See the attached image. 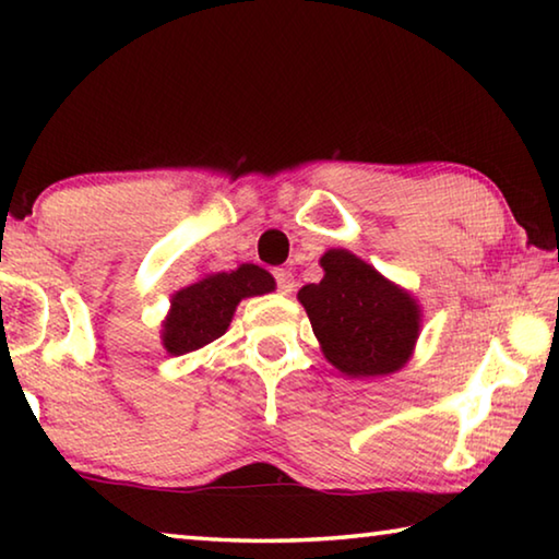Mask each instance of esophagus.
<instances>
[{
	"mask_svg": "<svg viewBox=\"0 0 559 559\" xmlns=\"http://www.w3.org/2000/svg\"><path fill=\"white\" fill-rule=\"evenodd\" d=\"M273 276H276L278 290L283 296H288V293H293V288H296V278H293V273L288 269H276L273 271Z\"/></svg>",
	"mask_w": 559,
	"mask_h": 559,
	"instance_id": "34e87169",
	"label": "esophagus"
}]
</instances>
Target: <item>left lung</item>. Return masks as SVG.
<instances>
[{
  "label": "left lung",
  "mask_w": 559,
  "mask_h": 559,
  "mask_svg": "<svg viewBox=\"0 0 559 559\" xmlns=\"http://www.w3.org/2000/svg\"><path fill=\"white\" fill-rule=\"evenodd\" d=\"M320 269L298 300L328 362L355 380L400 372L421 333L416 298L347 249H328Z\"/></svg>",
  "instance_id": "8db88e82"
}]
</instances>
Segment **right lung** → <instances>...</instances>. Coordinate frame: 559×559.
<instances>
[{
    "instance_id": "right-lung-1",
    "label": "right lung",
    "mask_w": 559,
    "mask_h": 559,
    "mask_svg": "<svg viewBox=\"0 0 559 559\" xmlns=\"http://www.w3.org/2000/svg\"><path fill=\"white\" fill-rule=\"evenodd\" d=\"M276 288L266 269L257 263H241L234 271L204 273L200 281L179 288L169 298L163 320V347L169 355H187L214 343L229 328L236 306L243 298L263 296Z\"/></svg>"
}]
</instances>
